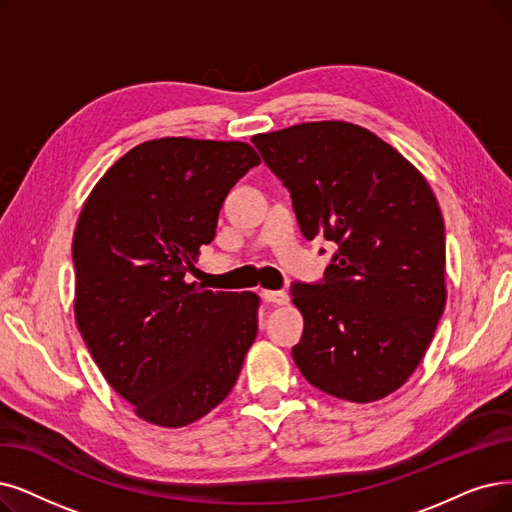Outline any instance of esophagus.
Returning a JSON list of instances; mask_svg holds the SVG:
<instances>
[{
    "label": "esophagus",
    "instance_id": "obj_1",
    "mask_svg": "<svg viewBox=\"0 0 512 512\" xmlns=\"http://www.w3.org/2000/svg\"><path fill=\"white\" fill-rule=\"evenodd\" d=\"M262 298H264V302L279 304V306L290 302V294H288V292H281V290H277V292H275V290H264V292H262Z\"/></svg>",
    "mask_w": 512,
    "mask_h": 512
}]
</instances>
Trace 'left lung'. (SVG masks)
I'll return each instance as SVG.
<instances>
[{
  "instance_id": "1",
  "label": "left lung",
  "mask_w": 512,
  "mask_h": 512,
  "mask_svg": "<svg viewBox=\"0 0 512 512\" xmlns=\"http://www.w3.org/2000/svg\"><path fill=\"white\" fill-rule=\"evenodd\" d=\"M252 142L290 191L304 239L338 245L321 281L292 283L304 317L292 349L298 370L338 399L391 395L414 374L445 309L435 193L401 153L346 121H311Z\"/></svg>"
}]
</instances>
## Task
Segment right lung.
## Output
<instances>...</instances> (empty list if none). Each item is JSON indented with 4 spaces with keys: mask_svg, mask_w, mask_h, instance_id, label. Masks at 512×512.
Segmentation results:
<instances>
[{
    "mask_svg": "<svg viewBox=\"0 0 512 512\" xmlns=\"http://www.w3.org/2000/svg\"><path fill=\"white\" fill-rule=\"evenodd\" d=\"M245 142L159 138L117 159L81 208L75 319L102 376L157 426H187L231 393L258 332V296L191 281Z\"/></svg>",
    "mask_w": 512,
    "mask_h": 512,
    "instance_id": "1",
    "label": "right lung"
}]
</instances>
